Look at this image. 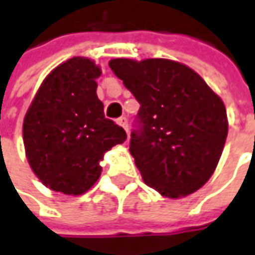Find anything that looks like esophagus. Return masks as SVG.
I'll use <instances>...</instances> for the list:
<instances>
[{
	"label": "esophagus",
	"instance_id": "obj_1",
	"mask_svg": "<svg viewBox=\"0 0 255 255\" xmlns=\"http://www.w3.org/2000/svg\"><path fill=\"white\" fill-rule=\"evenodd\" d=\"M117 123H119V126H121V127L124 128L128 132V120L126 119V117H120V119L117 120Z\"/></svg>",
	"mask_w": 255,
	"mask_h": 255
}]
</instances>
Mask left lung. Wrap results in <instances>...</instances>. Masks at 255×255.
<instances>
[{
    "label": "left lung",
    "instance_id": "1",
    "mask_svg": "<svg viewBox=\"0 0 255 255\" xmlns=\"http://www.w3.org/2000/svg\"><path fill=\"white\" fill-rule=\"evenodd\" d=\"M109 66L139 103L129 152L145 183L166 198L202 188L227 138L222 99L190 67L168 59H113Z\"/></svg>",
    "mask_w": 255,
    "mask_h": 255
}]
</instances>
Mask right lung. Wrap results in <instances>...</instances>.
Returning a JSON list of instances; mask_svg holds the SVG:
<instances>
[{
	"mask_svg": "<svg viewBox=\"0 0 255 255\" xmlns=\"http://www.w3.org/2000/svg\"><path fill=\"white\" fill-rule=\"evenodd\" d=\"M100 67L73 57L43 80L23 120V145L32 171L45 186L82 195L100 178V159L127 138L104 117L96 80Z\"/></svg>",
	"mask_w": 255,
	"mask_h": 255,
	"instance_id": "obj_1",
	"label": "right lung"
}]
</instances>
